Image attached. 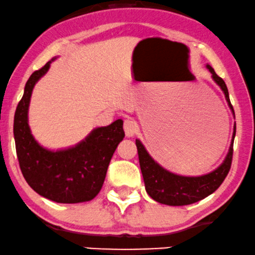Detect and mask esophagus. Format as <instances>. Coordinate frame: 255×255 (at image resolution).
Returning <instances> with one entry per match:
<instances>
[{"instance_id":"esophagus-1","label":"esophagus","mask_w":255,"mask_h":255,"mask_svg":"<svg viewBox=\"0 0 255 255\" xmlns=\"http://www.w3.org/2000/svg\"><path fill=\"white\" fill-rule=\"evenodd\" d=\"M124 129H125L126 136L127 137L134 136V134L136 133V130H137L136 122H135L134 120H131V119H127V120H125Z\"/></svg>"}]
</instances>
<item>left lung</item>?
I'll use <instances>...</instances> for the list:
<instances>
[{
  "mask_svg": "<svg viewBox=\"0 0 255 255\" xmlns=\"http://www.w3.org/2000/svg\"><path fill=\"white\" fill-rule=\"evenodd\" d=\"M206 68L212 74V79L224 93L227 105L232 111L235 119L233 107L230 101L228 89L226 83L220 76L217 75L214 69L209 64H206ZM235 122L233 127V135L230 144V149L222 163L214 170L204 175L186 176L169 172L163 168L157 161H155L148 153L146 147L138 138L135 140L137 147L138 162H140L141 173H142L146 192L151 199L162 205L168 206H186L198 202L200 200L207 198L220 187L225 178L231 169L232 156H233V143L235 137Z\"/></svg>",
  "mask_w": 255,
  "mask_h": 255,
  "instance_id": "8db88e82",
  "label": "left lung"
}]
</instances>
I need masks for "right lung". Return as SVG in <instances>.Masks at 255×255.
<instances>
[{"instance_id": "right-lung-1", "label": "right lung", "mask_w": 255, "mask_h": 255, "mask_svg": "<svg viewBox=\"0 0 255 255\" xmlns=\"http://www.w3.org/2000/svg\"><path fill=\"white\" fill-rule=\"evenodd\" d=\"M53 57L31 74L14 118L16 154L25 181L37 194L59 204L90 201L104 185L111 159L124 140L121 119L109 126L94 128L75 146L49 149L37 142L29 127V105L38 80L47 74Z\"/></svg>"}]
</instances>
